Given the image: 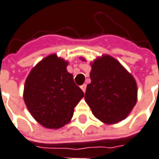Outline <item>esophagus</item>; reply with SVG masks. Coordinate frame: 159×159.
I'll return each mask as SVG.
<instances>
[{
	"label": "esophagus",
	"mask_w": 159,
	"mask_h": 159,
	"mask_svg": "<svg viewBox=\"0 0 159 159\" xmlns=\"http://www.w3.org/2000/svg\"><path fill=\"white\" fill-rule=\"evenodd\" d=\"M80 88L82 89V91L85 92V90H86V84H83L82 85L80 86Z\"/></svg>",
	"instance_id": "obj_1"
}]
</instances>
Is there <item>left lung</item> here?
Wrapping results in <instances>:
<instances>
[{"instance_id": "obj_1", "label": "left lung", "mask_w": 159, "mask_h": 159, "mask_svg": "<svg viewBox=\"0 0 159 159\" xmlns=\"http://www.w3.org/2000/svg\"><path fill=\"white\" fill-rule=\"evenodd\" d=\"M91 68V82L84 98L92 113L107 124L125 119L137 99V86L132 75L109 56L96 60Z\"/></svg>"}]
</instances>
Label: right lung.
Masks as SVG:
<instances>
[{"label":"right lung","instance_id":"add662e5","mask_svg":"<svg viewBox=\"0 0 159 159\" xmlns=\"http://www.w3.org/2000/svg\"><path fill=\"white\" fill-rule=\"evenodd\" d=\"M67 65L55 54L48 56L31 70L25 82L24 102L31 115L46 128H61L69 122L84 97Z\"/></svg>","mask_w":159,"mask_h":159}]
</instances>
